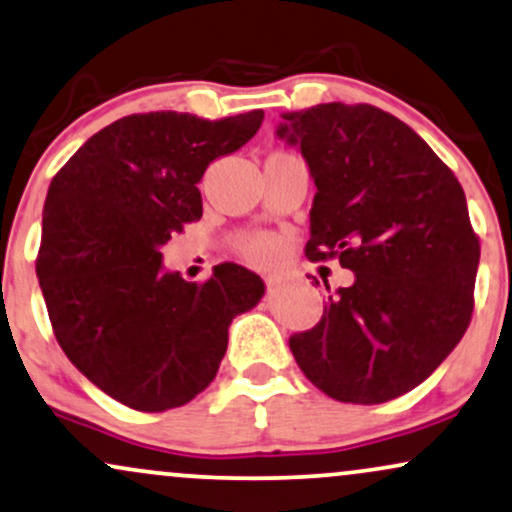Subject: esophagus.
Segmentation results:
<instances>
[{
	"label": "esophagus",
	"instance_id": "1",
	"mask_svg": "<svg viewBox=\"0 0 512 512\" xmlns=\"http://www.w3.org/2000/svg\"><path fill=\"white\" fill-rule=\"evenodd\" d=\"M266 285H268V292H278L282 287V278L280 275H268Z\"/></svg>",
	"mask_w": 512,
	"mask_h": 512
}]
</instances>
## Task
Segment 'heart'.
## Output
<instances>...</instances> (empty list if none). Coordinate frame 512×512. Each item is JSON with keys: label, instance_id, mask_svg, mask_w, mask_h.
Instances as JSON below:
<instances>
[{"label": "heart", "instance_id": "b5f03b06", "mask_svg": "<svg viewBox=\"0 0 512 512\" xmlns=\"http://www.w3.org/2000/svg\"><path fill=\"white\" fill-rule=\"evenodd\" d=\"M242 251L251 261H270V258L278 254V244L270 237H251L242 244Z\"/></svg>", "mask_w": 512, "mask_h": 512}]
</instances>
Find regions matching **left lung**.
Segmentation results:
<instances>
[{
	"mask_svg": "<svg viewBox=\"0 0 512 512\" xmlns=\"http://www.w3.org/2000/svg\"><path fill=\"white\" fill-rule=\"evenodd\" d=\"M282 119L275 134L302 150L316 184L306 258L338 256L354 273L290 350L333 400L400 398L470 326L479 239L465 191L422 136L374 105L326 102Z\"/></svg>",
	"mask_w": 512,
	"mask_h": 512,
	"instance_id": "1",
	"label": "left lung"
}]
</instances>
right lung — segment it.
Instances as JSON below:
<instances>
[{
	"instance_id": "1",
	"label": "right lung",
	"mask_w": 512,
	"mask_h": 512,
	"mask_svg": "<svg viewBox=\"0 0 512 512\" xmlns=\"http://www.w3.org/2000/svg\"><path fill=\"white\" fill-rule=\"evenodd\" d=\"M263 110L218 122L186 112L129 114L54 174L35 261L54 338L122 405L165 412L210 386L234 316L266 285L237 263L208 282L162 268V246L203 215V172L256 134Z\"/></svg>"
}]
</instances>
